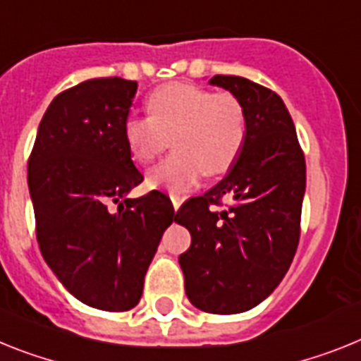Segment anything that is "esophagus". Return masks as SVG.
<instances>
[{"label":"esophagus","mask_w":361,"mask_h":361,"mask_svg":"<svg viewBox=\"0 0 361 361\" xmlns=\"http://www.w3.org/2000/svg\"><path fill=\"white\" fill-rule=\"evenodd\" d=\"M171 200H172V205H174L176 211H178V209H180V205L183 204V196L176 195V192H171Z\"/></svg>","instance_id":"34e87169"}]
</instances>
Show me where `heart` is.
Returning a JSON list of instances; mask_svg holds the SVG:
<instances>
[{
  "label": "heart",
  "mask_w": 361,
  "mask_h": 361,
  "mask_svg": "<svg viewBox=\"0 0 361 361\" xmlns=\"http://www.w3.org/2000/svg\"><path fill=\"white\" fill-rule=\"evenodd\" d=\"M148 115H128L123 137L139 165L156 159L169 145L176 152L148 172V185L183 192L200 178L224 174L246 143V110L237 95L187 82L156 87L147 99Z\"/></svg>",
  "instance_id": "b5f03b06"
}]
</instances>
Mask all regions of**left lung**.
Listing matches in <instances>:
<instances>
[{"label":"left lung","instance_id":"left-lung-1","mask_svg":"<svg viewBox=\"0 0 361 361\" xmlns=\"http://www.w3.org/2000/svg\"><path fill=\"white\" fill-rule=\"evenodd\" d=\"M209 82L229 90L244 104L246 143L220 183L187 200L176 213V222L190 233L180 266L187 298L196 308L238 314L264 301L292 264L307 165L277 93L237 75H214ZM213 204L228 209L216 212Z\"/></svg>","mask_w":361,"mask_h":361}]
</instances>
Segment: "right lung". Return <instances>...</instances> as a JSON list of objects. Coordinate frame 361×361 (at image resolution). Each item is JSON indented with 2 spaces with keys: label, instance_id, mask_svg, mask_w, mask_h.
Wrapping results in <instances>:
<instances>
[{
  "label": "right lung",
  "instance_id": "1",
  "mask_svg": "<svg viewBox=\"0 0 361 361\" xmlns=\"http://www.w3.org/2000/svg\"><path fill=\"white\" fill-rule=\"evenodd\" d=\"M135 80L90 78L54 97L27 163L36 240L45 262L84 305L134 308L163 231L174 222L171 198L150 190L132 161L123 123Z\"/></svg>",
  "mask_w": 361,
  "mask_h": 361
}]
</instances>
